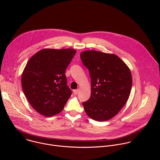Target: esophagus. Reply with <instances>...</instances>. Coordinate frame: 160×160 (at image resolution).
I'll return each mask as SVG.
<instances>
[{
  "mask_svg": "<svg viewBox=\"0 0 160 160\" xmlns=\"http://www.w3.org/2000/svg\"><path fill=\"white\" fill-rule=\"evenodd\" d=\"M73 94H74V95H77V94H78V89H76V90H73Z\"/></svg>",
  "mask_w": 160,
  "mask_h": 160,
  "instance_id": "1",
  "label": "esophagus"
}]
</instances>
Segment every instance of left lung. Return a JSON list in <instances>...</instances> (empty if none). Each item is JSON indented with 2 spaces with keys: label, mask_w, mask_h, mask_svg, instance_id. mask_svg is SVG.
<instances>
[{
  "label": "left lung",
  "mask_w": 160,
  "mask_h": 160,
  "mask_svg": "<svg viewBox=\"0 0 160 160\" xmlns=\"http://www.w3.org/2000/svg\"><path fill=\"white\" fill-rule=\"evenodd\" d=\"M80 58L91 78L90 97L82 102L85 111L94 120H108L117 115L129 98L131 72L115 54L87 51L81 53Z\"/></svg>",
  "instance_id": "8db88e82"
}]
</instances>
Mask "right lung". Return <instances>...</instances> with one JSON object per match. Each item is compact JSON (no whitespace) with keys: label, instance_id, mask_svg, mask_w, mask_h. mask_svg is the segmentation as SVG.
<instances>
[{"label":"right lung","instance_id":"add662e5","mask_svg":"<svg viewBox=\"0 0 160 160\" xmlns=\"http://www.w3.org/2000/svg\"><path fill=\"white\" fill-rule=\"evenodd\" d=\"M75 54L72 49H45L28 61L21 86L31 106L41 115H57L70 98L72 92L64 73Z\"/></svg>","mask_w":160,"mask_h":160}]
</instances>
